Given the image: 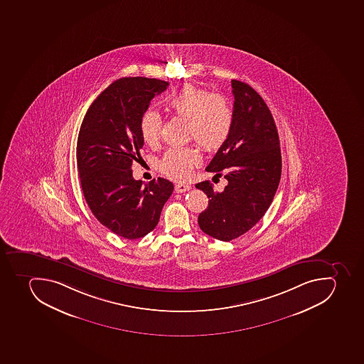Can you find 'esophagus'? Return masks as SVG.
I'll use <instances>...</instances> for the list:
<instances>
[{
  "label": "esophagus",
  "instance_id": "esophagus-1",
  "mask_svg": "<svg viewBox=\"0 0 364 364\" xmlns=\"http://www.w3.org/2000/svg\"><path fill=\"white\" fill-rule=\"evenodd\" d=\"M191 189V184L188 183H178L175 186V193H181L189 191Z\"/></svg>",
  "mask_w": 364,
  "mask_h": 364
}]
</instances>
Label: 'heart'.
<instances>
[{
	"mask_svg": "<svg viewBox=\"0 0 364 364\" xmlns=\"http://www.w3.org/2000/svg\"><path fill=\"white\" fill-rule=\"evenodd\" d=\"M166 106L175 117L186 119L188 137L205 150L215 151L230 137L234 112L230 100L221 95L210 93L193 84H186L180 91L166 99ZM162 119L156 110L144 114L139 124L141 138L149 145L159 141ZM200 162V154L193 147H171L160 161L162 173L173 180L190 178Z\"/></svg>",
	"mask_w": 364,
	"mask_h": 364,
	"instance_id": "heart-1",
	"label": "heart"
}]
</instances>
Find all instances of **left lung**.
<instances>
[{
	"label": "left lung",
	"mask_w": 364,
	"mask_h": 364,
	"mask_svg": "<svg viewBox=\"0 0 364 364\" xmlns=\"http://www.w3.org/2000/svg\"><path fill=\"white\" fill-rule=\"evenodd\" d=\"M234 122L230 137L206 171L225 173L228 184L215 191L210 181L196 184L208 206L199 214L200 230L220 241L243 235L263 218L282 178L278 130L265 101L250 85L232 80Z\"/></svg>",
	"instance_id": "left-lung-1"
}]
</instances>
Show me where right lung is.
I'll list each match as a JSON object with an SVG mask.
<instances>
[{"label": "right lung", "instance_id": "right-lung-1", "mask_svg": "<svg viewBox=\"0 0 364 364\" xmlns=\"http://www.w3.org/2000/svg\"><path fill=\"white\" fill-rule=\"evenodd\" d=\"M168 85L146 77L115 80L92 102L78 134L77 167L86 203L99 223L128 240L156 228L174 189L162 178L143 184L132 171L144 145L141 117Z\"/></svg>", "mask_w": 364, "mask_h": 364}]
</instances>
